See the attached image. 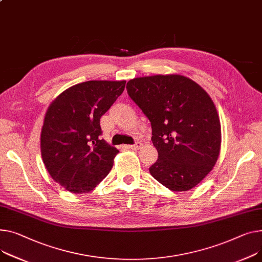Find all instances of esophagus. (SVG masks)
Listing matches in <instances>:
<instances>
[{
  "mask_svg": "<svg viewBox=\"0 0 262 262\" xmlns=\"http://www.w3.org/2000/svg\"><path fill=\"white\" fill-rule=\"evenodd\" d=\"M141 146H142V144H141L140 142H137V143H136V144H134V145H127V147H128V148H130V149H135V150L140 149V148H141Z\"/></svg>",
  "mask_w": 262,
  "mask_h": 262,
  "instance_id": "esophagus-1",
  "label": "esophagus"
}]
</instances>
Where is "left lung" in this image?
Instances as JSON below:
<instances>
[{
    "instance_id": "obj_1",
    "label": "left lung",
    "mask_w": 262,
    "mask_h": 262,
    "mask_svg": "<svg viewBox=\"0 0 262 262\" xmlns=\"http://www.w3.org/2000/svg\"><path fill=\"white\" fill-rule=\"evenodd\" d=\"M126 90L151 125L159 157L150 175L173 191L195 187L213 169L221 148L220 120L211 97L178 74L135 78Z\"/></svg>"
}]
</instances>
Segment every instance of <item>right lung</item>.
Returning a JSON list of instances; mask_svg holds the SVG:
<instances>
[{
	"instance_id": "right-lung-1",
	"label": "right lung",
	"mask_w": 262,
	"mask_h": 262,
	"mask_svg": "<svg viewBox=\"0 0 262 262\" xmlns=\"http://www.w3.org/2000/svg\"><path fill=\"white\" fill-rule=\"evenodd\" d=\"M125 83L82 82L49 104L41 130L42 159L50 177L71 193L93 190L114 165L119 150L99 138L100 118L123 93Z\"/></svg>"
}]
</instances>
